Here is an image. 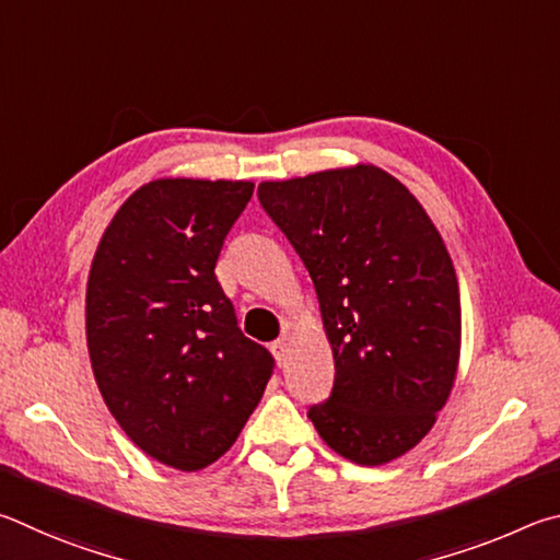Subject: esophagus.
<instances>
[{
	"instance_id": "obj_1",
	"label": "esophagus",
	"mask_w": 560,
	"mask_h": 560,
	"mask_svg": "<svg viewBox=\"0 0 560 560\" xmlns=\"http://www.w3.org/2000/svg\"><path fill=\"white\" fill-rule=\"evenodd\" d=\"M272 357L278 359V364H285V357H288V341L285 339H278L272 341Z\"/></svg>"
}]
</instances>
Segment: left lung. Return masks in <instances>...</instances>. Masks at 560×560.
I'll return each instance as SVG.
<instances>
[{
    "label": "left lung",
    "instance_id": "8db88e82",
    "mask_svg": "<svg viewBox=\"0 0 560 560\" xmlns=\"http://www.w3.org/2000/svg\"><path fill=\"white\" fill-rule=\"evenodd\" d=\"M258 199L315 282L335 386L307 418L357 465L408 453L455 384L459 288L443 238L404 184L371 164L262 182Z\"/></svg>",
    "mask_w": 560,
    "mask_h": 560
}]
</instances>
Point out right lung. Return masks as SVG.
I'll return each instance as SVG.
<instances>
[{"mask_svg":"<svg viewBox=\"0 0 560 560\" xmlns=\"http://www.w3.org/2000/svg\"><path fill=\"white\" fill-rule=\"evenodd\" d=\"M250 196V182L144 184L105 229L88 278L105 406L137 447L184 472L229 453L275 369L213 272Z\"/></svg>","mask_w":560,"mask_h":560,"instance_id":"obj_1","label":"right lung"}]
</instances>
